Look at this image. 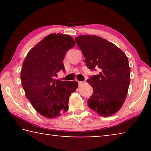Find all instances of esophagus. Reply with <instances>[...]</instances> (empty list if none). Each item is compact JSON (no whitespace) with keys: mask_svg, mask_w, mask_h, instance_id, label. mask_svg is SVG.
<instances>
[{"mask_svg":"<svg viewBox=\"0 0 151 151\" xmlns=\"http://www.w3.org/2000/svg\"><path fill=\"white\" fill-rule=\"evenodd\" d=\"M78 86H81L82 85H83L85 83V81H78Z\"/></svg>","mask_w":151,"mask_h":151,"instance_id":"obj_1","label":"esophagus"}]
</instances>
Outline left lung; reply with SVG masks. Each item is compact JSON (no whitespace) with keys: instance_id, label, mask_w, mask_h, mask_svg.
<instances>
[{"instance_id":"8db88e82","label":"left lung","mask_w":151,"mask_h":151,"mask_svg":"<svg viewBox=\"0 0 151 151\" xmlns=\"http://www.w3.org/2000/svg\"><path fill=\"white\" fill-rule=\"evenodd\" d=\"M75 41L86 58V66L100 71L86 81L93 88L88 99L89 108L103 116L115 114L124 103L130 84L127 57L115 45L97 36H79Z\"/></svg>"}]
</instances>
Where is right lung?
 Returning <instances> with one entry per match:
<instances>
[{
    "instance_id": "add662e5",
    "label": "right lung",
    "mask_w": 151,
    "mask_h": 151,
    "mask_svg": "<svg viewBox=\"0 0 151 151\" xmlns=\"http://www.w3.org/2000/svg\"><path fill=\"white\" fill-rule=\"evenodd\" d=\"M75 45L69 35L50 34L33 47L23 62L20 79L27 98L39 114L55 119L68 109L70 94L78 88L77 81L56 80L66 52Z\"/></svg>"
}]
</instances>
